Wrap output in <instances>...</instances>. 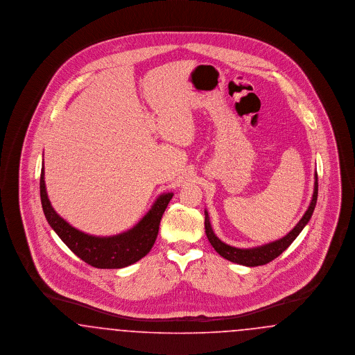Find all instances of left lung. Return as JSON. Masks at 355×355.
<instances>
[{
    "label": "left lung",
    "mask_w": 355,
    "mask_h": 355,
    "mask_svg": "<svg viewBox=\"0 0 355 355\" xmlns=\"http://www.w3.org/2000/svg\"><path fill=\"white\" fill-rule=\"evenodd\" d=\"M314 178H315V182H314L313 198H311V202L309 205L304 217L294 226V229L291 232H288L286 236H282L281 239L272 241L270 243H266V245H262V246L250 248V249H238L234 246H230V245L222 242L220 238L214 234V232L211 229V225H210V220H209V214L205 210V233L207 236L209 242L211 243L214 250L220 254V257L226 258L230 262L239 263V265H243V266H249V268L269 263L274 258H277L278 255H281L286 250L287 248L293 243V241L304 230V226L311 218L313 211H314L315 205H317V198H318V175H317V171H315Z\"/></svg>",
    "instance_id": "1"
}]
</instances>
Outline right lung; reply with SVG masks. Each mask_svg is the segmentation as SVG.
<instances>
[{"instance_id": "right-lung-1", "label": "right lung", "mask_w": 355, "mask_h": 355, "mask_svg": "<svg viewBox=\"0 0 355 355\" xmlns=\"http://www.w3.org/2000/svg\"><path fill=\"white\" fill-rule=\"evenodd\" d=\"M44 166L40 178V194L44 214L51 229L57 233L69 249L86 263L97 269H122L135 263L152 250L158 236L159 222L168 207L173 193L161 194L153 203L152 209L135 227L112 236H89L69 225L51 207L48 198Z\"/></svg>"}]
</instances>
